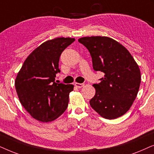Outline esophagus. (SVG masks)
<instances>
[{"instance_id": "34e87169", "label": "esophagus", "mask_w": 154, "mask_h": 154, "mask_svg": "<svg viewBox=\"0 0 154 154\" xmlns=\"http://www.w3.org/2000/svg\"><path fill=\"white\" fill-rule=\"evenodd\" d=\"M75 87H77V88H82V87H83L84 86H85V84H84V83H82V84H80V83H75Z\"/></svg>"}]
</instances>
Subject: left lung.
Instances as JSON below:
<instances>
[{
    "instance_id": "1",
    "label": "left lung",
    "mask_w": 154,
    "mask_h": 154,
    "mask_svg": "<svg viewBox=\"0 0 154 154\" xmlns=\"http://www.w3.org/2000/svg\"><path fill=\"white\" fill-rule=\"evenodd\" d=\"M89 51L93 68L105 74L93 85L95 96L90 106L104 118L112 120L126 113L137 97L141 83L138 65L127 48L106 36L78 39Z\"/></svg>"
}]
</instances>
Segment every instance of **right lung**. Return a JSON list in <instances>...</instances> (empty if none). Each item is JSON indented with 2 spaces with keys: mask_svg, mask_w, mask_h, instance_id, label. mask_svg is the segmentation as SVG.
<instances>
[{
  "mask_svg": "<svg viewBox=\"0 0 154 154\" xmlns=\"http://www.w3.org/2000/svg\"><path fill=\"white\" fill-rule=\"evenodd\" d=\"M75 41L69 37L46 41L30 53L17 74L15 86L20 103L38 121H53L67 109L74 85L55 80L60 72L61 53Z\"/></svg>",
  "mask_w": 154,
  "mask_h": 154,
  "instance_id": "add662e5",
  "label": "right lung"
}]
</instances>
